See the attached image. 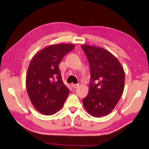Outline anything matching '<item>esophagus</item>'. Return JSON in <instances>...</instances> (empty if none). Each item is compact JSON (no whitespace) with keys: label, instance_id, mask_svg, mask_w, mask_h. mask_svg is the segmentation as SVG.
Wrapping results in <instances>:
<instances>
[{"label":"esophagus","instance_id":"esophagus-1","mask_svg":"<svg viewBox=\"0 0 149 149\" xmlns=\"http://www.w3.org/2000/svg\"><path fill=\"white\" fill-rule=\"evenodd\" d=\"M79 84H72V86L73 88H77L79 87Z\"/></svg>","mask_w":149,"mask_h":149}]
</instances>
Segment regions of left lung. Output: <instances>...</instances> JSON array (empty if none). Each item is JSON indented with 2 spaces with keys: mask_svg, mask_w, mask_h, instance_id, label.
I'll return each mask as SVG.
<instances>
[{
  "mask_svg": "<svg viewBox=\"0 0 149 149\" xmlns=\"http://www.w3.org/2000/svg\"><path fill=\"white\" fill-rule=\"evenodd\" d=\"M81 48L89 62L91 74L89 92L83 99V105L91 116H106L122 97L124 70L116 57L106 49L86 45Z\"/></svg>",
  "mask_w": 149,
  "mask_h": 149,
  "instance_id": "1",
  "label": "left lung"
}]
</instances>
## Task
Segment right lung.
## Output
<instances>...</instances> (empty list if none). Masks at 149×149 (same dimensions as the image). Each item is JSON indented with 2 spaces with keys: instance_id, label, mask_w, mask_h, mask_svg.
<instances>
[{
  "instance_id": "1",
  "label": "right lung",
  "mask_w": 149,
  "mask_h": 149,
  "mask_svg": "<svg viewBox=\"0 0 149 149\" xmlns=\"http://www.w3.org/2000/svg\"><path fill=\"white\" fill-rule=\"evenodd\" d=\"M74 48L72 44L52 45L31 59L26 76L27 91L34 107L43 115L55 114L67 99L70 91L63 83L59 65Z\"/></svg>"
}]
</instances>
